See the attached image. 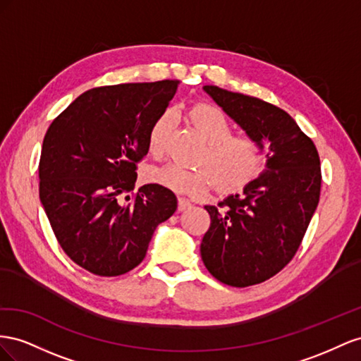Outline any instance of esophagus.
I'll return each instance as SVG.
<instances>
[{"mask_svg":"<svg viewBox=\"0 0 361 361\" xmlns=\"http://www.w3.org/2000/svg\"><path fill=\"white\" fill-rule=\"evenodd\" d=\"M192 207V202L186 198H178V210H186V209H190Z\"/></svg>","mask_w":361,"mask_h":361,"instance_id":"esophagus-1","label":"esophagus"}]
</instances>
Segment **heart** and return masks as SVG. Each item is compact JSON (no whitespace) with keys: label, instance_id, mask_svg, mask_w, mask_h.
I'll return each instance as SVG.
<instances>
[{"label":"heart","instance_id":"1","mask_svg":"<svg viewBox=\"0 0 361 361\" xmlns=\"http://www.w3.org/2000/svg\"><path fill=\"white\" fill-rule=\"evenodd\" d=\"M189 119L207 140L198 157L201 169H188L177 163L151 168L147 180L177 193L205 195L216 181L222 189H235L251 178L262 157L260 142L250 133H234L225 111L209 102L189 109ZM172 123V111L164 110L152 122L148 133V149L160 156Z\"/></svg>","mask_w":361,"mask_h":361}]
</instances>
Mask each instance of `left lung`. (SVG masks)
<instances>
[{
  "instance_id": "1",
  "label": "left lung",
  "mask_w": 361,
  "mask_h": 361,
  "mask_svg": "<svg viewBox=\"0 0 361 361\" xmlns=\"http://www.w3.org/2000/svg\"><path fill=\"white\" fill-rule=\"evenodd\" d=\"M204 90L226 115L266 143V169L218 205H205L210 228L201 242L207 271L224 284L248 287L289 264L321 197V160L295 119L263 99L218 86Z\"/></svg>"
}]
</instances>
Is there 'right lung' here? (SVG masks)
<instances>
[{
    "mask_svg": "<svg viewBox=\"0 0 361 361\" xmlns=\"http://www.w3.org/2000/svg\"><path fill=\"white\" fill-rule=\"evenodd\" d=\"M178 85L163 80L94 87L47 130L40 202L61 250L90 274L118 276L135 269L157 225L177 210V197L160 184L133 189L149 128ZM123 194L126 204L118 201Z\"/></svg>",
    "mask_w": 361,
    "mask_h": 361,
    "instance_id": "right-lung-1",
    "label": "right lung"
}]
</instances>
